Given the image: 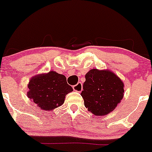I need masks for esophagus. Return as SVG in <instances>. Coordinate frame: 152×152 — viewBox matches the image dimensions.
<instances>
[{
    "mask_svg": "<svg viewBox=\"0 0 152 152\" xmlns=\"http://www.w3.org/2000/svg\"><path fill=\"white\" fill-rule=\"evenodd\" d=\"M73 89H74V91H77V92H81L83 90V85L81 83H78L77 85H75L73 86Z\"/></svg>",
    "mask_w": 152,
    "mask_h": 152,
    "instance_id": "1",
    "label": "esophagus"
}]
</instances>
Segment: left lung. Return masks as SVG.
Here are the masks:
<instances>
[{
    "label": "left lung",
    "mask_w": 152,
    "mask_h": 152,
    "mask_svg": "<svg viewBox=\"0 0 152 152\" xmlns=\"http://www.w3.org/2000/svg\"><path fill=\"white\" fill-rule=\"evenodd\" d=\"M124 83L108 70H90L86 75L81 96L88 110L96 115H104L115 108L124 96Z\"/></svg>",
    "instance_id": "8db88e82"
}]
</instances>
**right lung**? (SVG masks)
Listing matches in <instances>:
<instances>
[{"label":"right lung","mask_w":152,"mask_h":152,"mask_svg":"<svg viewBox=\"0 0 152 152\" xmlns=\"http://www.w3.org/2000/svg\"><path fill=\"white\" fill-rule=\"evenodd\" d=\"M28 96L45 110H51L64 104L67 94L72 91L63 75L51 71L33 77L28 85Z\"/></svg>","instance_id":"add662e5"}]
</instances>
